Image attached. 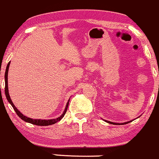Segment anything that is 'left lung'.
Returning <instances> with one entry per match:
<instances>
[{
  "mask_svg": "<svg viewBox=\"0 0 159 159\" xmlns=\"http://www.w3.org/2000/svg\"><path fill=\"white\" fill-rule=\"evenodd\" d=\"M105 120V121H106V122H107V123H109V124H111V125H126V124H128V123H130V122H131V121H132V120H131V121H128V122H125V123L119 124V123H114V122L108 121V120Z\"/></svg>",
  "mask_w": 159,
  "mask_h": 159,
  "instance_id": "1",
  "label": "left lung"
}]
</instances>
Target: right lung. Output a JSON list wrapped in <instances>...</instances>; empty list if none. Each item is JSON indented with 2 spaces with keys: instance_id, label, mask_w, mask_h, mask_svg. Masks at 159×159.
<instances>
[{
  "instance_id": "1",
  "label": "right lung",
  "mask_w": 159,
  "mask_h": 159,
  "mask_svg": "<svg viewBox=\"0 0 159 159\" xmlns=\"http://www.w3.org/2000/svg\"><path fill=\"white\" fill-rule=\"evenodd\" d=\"M10 62H8L7 64V67H6V71H5V75H4V79H5V89H4V92H5V95L6 97H7V100H8L9 103H11V105L12 106V107L14 108V110L15 111L16 114H18V117L21 119V120H25V122H28V123H31L32 125H39V126H48V125H54L56 124V122L59 121L62 117H64L65 114L66 113L67 109H68V106H69V102L70 100H68L66 103V106L65 110H64L63 113H62V115L60 117H59L58 118L56 119H49V120H42V119H31L30 117H26V116H24L18 109L16 108V107L14 105L13 102L12 100H11V97L10 95H9V92H8V86H7V73H8V70H9V66H10Z\"/></svg>"
}]
</instances>
